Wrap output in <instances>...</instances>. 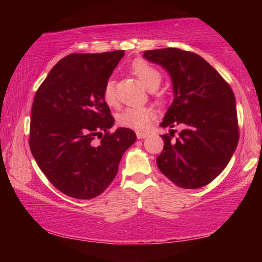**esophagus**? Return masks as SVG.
I'll use <instances>...</instances> for the list:
<instances>
[{
  "label": "esophagus",
  "mask_w": 262,
  "mask_h": 262,
  "mask_svg": "<svg viewBox=\"0 0 262 262\" xmlns=\"http://www.w3.org/2000/svg\"><path fill=\"white\" fill-rule=\"evenodd\" d=\"M136 136H137V139H145V137L149 136V134L144 132H136Z\"/></svg>",
  "instance_id": "esophagus-1"
}]
</instances>
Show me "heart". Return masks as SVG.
<instances>
[{
  "instance_id": "1",
  "label": "heart",
  "mask_w": 262,
  "mask_h": 262,
  "mask_svg": "<svg viewBox=\"0 0 262 262\" xmlns=\"http://www.w3.org/2000/svg\"><path fill=\"white\" fill-rule=\"evenodd\" d=\"M132 73L140 79L148 90H155L162 82V75L159 70L145 60H135L130 66ZM103 99L108 106H114L118 103L115 94V84L113 79H108L103 89ZM155 118V111L149 106L143 107H126L118 115V122L121 126L133 129H144Z\"/></svg>"
}]
</instances>
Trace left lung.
Returning <instances> with one entry per match:
<instances>
[{
  "mask_svg": "<svg viewBox=\"0 0 262 262\" xmlns=\"http://www.w3.org/2000/svg\"><path fill=\"white\" fill-rule=\"evenodd\" d=\"M145 59L165 68L174 99L162 127L181 126L161 135L164 149L157 165L181 188L211 183L231 159L239 140L236 99L231 86L200 55L179 48L145 51Z\"/></svg>",
  "mask_w": 262,
  "mask_h": 262,
  "instance_id": "left-lung-1",
  "label": "left lung"
}]
</instances>
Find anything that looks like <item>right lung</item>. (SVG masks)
<instances>
[{"instance_id":"1","label":"right lung","mask_w":262,"mask_h":262,"mask_svg":"<svg viewBox=\"0 0 262 262\" xmlns=\"http://www.w3.org/2000/svg\"><path fill=\"white\" fill-rule=\"evenodd\" d=\"M125 51L67 55L38 88L31 110V152L50 183L75 199H94L112 183L129 128L111 132L114 118L103 89ZM99 139V141H97Z\"/></svg>"}]
</instances>
